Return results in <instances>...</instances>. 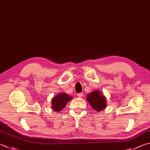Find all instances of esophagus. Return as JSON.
Wrapping results in <instances>:
<instances>
[{"label": "esophagus", "mask_w": 150, "mask_h": 150, "mask_svg": "<svg viewBox=\"0 0 150 150\" xmlns=\"http://www.w3.org/2000/svg\"><path fill=\"white\" fill-rule=\"evenodd\" d=\"M77 96L79 98H82L83 96V93H79V94H77Z\"/></svg>", "instance_id": "esophagus-1"}]
</instances>
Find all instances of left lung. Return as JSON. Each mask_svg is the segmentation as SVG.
<instances>
[{"label": "left lung", "instance_id": "left-lung-1", "mask_svg": "<svg viewBox=\"0 0 150 150\" xmlns=\"http://www.w3.org/2000/svg\"><path fill=\"white\" fill-rule=\"evenodd\" d=\"M86 100L92 108L98 112L105 110L107 107L106 98L98 90H95L87 95Z\"/></svg>", "mask_w": 150, "mask_h": 150}]
</instances>
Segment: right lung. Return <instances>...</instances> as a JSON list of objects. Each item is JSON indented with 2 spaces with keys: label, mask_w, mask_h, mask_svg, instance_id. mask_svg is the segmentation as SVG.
Instances as JSON below:
<instances>
[{
  "label": "right lung",
  "mask_w": 150,
  "mask_h": 150,
  "mask_svg": "<svg viewBox=\"0 0 150 150\" xmlns=\"http://www.w3.org/2000/svg\"><path fill=\"white\" fill-rule=\"evenodd\" d=\"M73 98L71 96H69L66 93L62 92L56 95L52 99V110L54 111L59 112L62 111L66 105V103Z\"/></svg>",
  "instance_id": "right-lung-1"
}]
</instances>
